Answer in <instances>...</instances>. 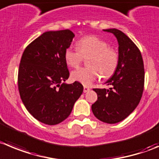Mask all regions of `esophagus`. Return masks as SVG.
<instances>
[{"mask_svg":"<svg viewBox=\"0 0 159 159\" xmlns=\"http://www.w3.org/2000/svg\"><path fill=\"white\" fill-rule=\"evenodd\" d=\"M89 90H90V88H89L88 87H86V86H84V93H87V92H88Z\"/></svg>","mask_w":159,"mask_h":159,"instance_id":"esophagus-1","label":"esophagus"}]
</instances>
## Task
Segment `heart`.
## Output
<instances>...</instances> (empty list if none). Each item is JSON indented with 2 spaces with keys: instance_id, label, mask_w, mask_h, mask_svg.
I'll return each instance as SVG.
<instances>
[{
  "instance_id": "heart-1",
  "label": "heart",
  "mask_w": 159,
  "mask_h": 159,
  "mask_svg": "<svg viewBox=\"0 0 159 159\" xmlns=\"http://www.w3.org/2000/svg\"><path fill=\"white\" fill-rule=\"evenodd\" d=\"M64 58L69 67L76 68L84 58H87L88 67L73 71L71 77L74 81L90 86L100 75L108 79L116 72L119 66V54L115 48L108 47L103 39L94 35L84 37L76 42V50L70 47L65 51Z\"/></svg>"
}]
</instances>
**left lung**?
I'll use <instances>...</instances> for the list:
<instances>
[{
	"instance_id": "1",
	"label": "left lung",
	"mask_w": 159,
	"mask_h": 159,
	"mask_svg": "<svg viewBox=\"0 0 159 159\" xmlns=\"http://www.w3.org/2000/svg\"><path fill=\"white\" fill-rule=\"evenodd\" d=\"M104 31L117 38L119 66L105 83L109 89H93L98 101L91 108L97 119L113 124L126 119L138 105L144 86V68L140 50L125 33L117 29Z\"/></svg>"
}]
</instances>
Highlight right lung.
Masks as SVG:
<instances>
[{"instance_id": "1", "label": "right lung", "mask_w": 159, "mask_h": 159, "mask_svg": "<svg viewBox=\"0 0 159 159\" xmlns=\"http://www.w3.org/2000/svg\"><path fill=\"white\" fill-rule=\"evenodd\" d=\"M74 37L69 30L45 32L22 54L19 94L29 112L44 124L56 125L67 119L84 90L80 83H64L69 76L65 51Z\"/></svg>"}]
</instances>
